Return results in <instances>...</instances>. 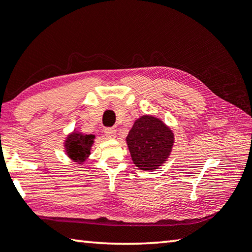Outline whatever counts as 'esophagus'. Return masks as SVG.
<instances>
[{"label": "esophagus", "mask_w": 252, "mask_h": 252, "mask_svg": "<svg viewBox=\"0 0 252 252\" xmlns=\"http://www.w3.org/2000/svg\"><path fill=\"white\" fill-rule=\"evenodd\" d=\"M104 133L107 138H114L115 134H117V130L114 127H105Z\"/></svg>", "instance_id": "1"}]
</instances>
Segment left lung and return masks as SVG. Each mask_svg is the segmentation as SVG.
<instances>
[{"mask_svg":"<svg viewBox=\"0 0 252 252\" xmlns=\"http://www.w3.org/2000/svg\"><path fill=\"white\" fill-rule=\"evenodd\" d=\"M126 143L134 165L141 170H154L168 158L174 134L159 119L143 115L134 122Z\"/></svg>","mask_w":252,"mask_h":252,"instance_id":"1","label":"left lung"}]
</instances>
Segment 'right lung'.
I'll list each match as a JSON object with an SVG mask.
<instances>
[{
    "label": "right lung",
    "instance_id": "add662e5",
    "mask_svg": "<svg viewBox=\"0 0 252 252\" xmlns=\"http://www.w3.org/2000/svg\"><path fill=\"white\" fill-rule=\"evenodd\" d=\"M93 134H83L75 132L70 134L66 140L67 155L75 161L82 162L91 154V147L94 140Z\"/></svg>",
    "mask_w": 252,
    "mask_h": 252
}]
</instances>
